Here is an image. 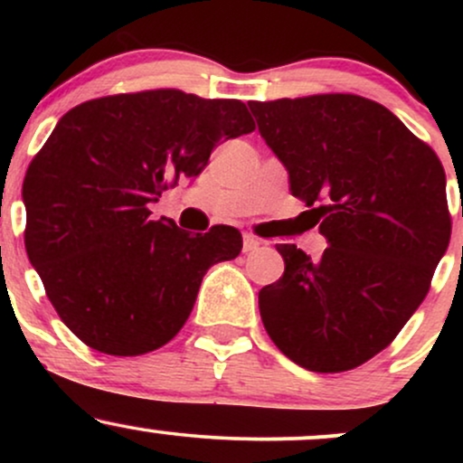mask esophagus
Returning a JSON list of instances; mask_svg holds the SVG:
<instances>
[{"label":"esophagus","instance_id":"obj_1","mask_svg":"<svg viewBox=\"0 0 463 463\" xmlns=\"http://www.w3.org/2000/svg\"><path fill=\"white\" fill-rule=\"evenodd\" d=\"M259 246H261V241H259L257 237L254 235H243V252H254V250H257Z\"/></svg>","mask_w":463,"mask_h":463}]
</instances>
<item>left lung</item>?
<instances>
[{
  "label": "left lung",
  "mask_w": 463,
  "mask_h": 463,
  "mask_svg": "<svg viewBox=\"0 0 463 463\" xmlns=\"http://www.w3.org/2000/svg\"><path fill=\"white\" fill-rule=\"evenodd\" d=\"M328 248L279 243L285 274L259 291L265 331L311 372H346L390 346L450 241L438 154L385 106L353 93L248 102Z\"/></svg>",
  "instance_id": "1"
}]
</instances>
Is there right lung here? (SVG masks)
<instances>
[{
  "instance_id": "1",
  "label": "right lung",
  "mask_w": 463,
  "mask_h": 463,
  "mask_svg": "<svg viewBox=\"0 0 463 463\" xmlns=\"http://www.w3.org/2000/svg\"><path fill=\"white\" fill-rule=\"evenodd\" d=\"M254 130L239 99L178 89L89 99L61 117L24 180L25 252L67 328L137 357L187 322L202 276L241 252V232L154 222L147 204L204 169L217 143Z\"/></svg>"
}]
</instances>
